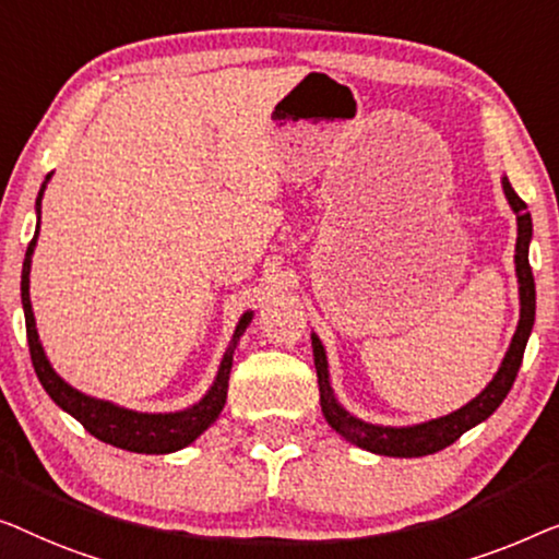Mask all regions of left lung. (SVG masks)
Returning a JSON list of instances; mask_svg holds the SVG:
<instances>
[{
    "label": "left lung",
    "instance_id": "8db88e82",
    "mask_svg": "<svg viewBox=\"0 0 559 559\" xmlns=\"http://www.w3.org/2000/svg\"><path fill=\"white\" fill-rule=\"evenodd\" d=\"M501 190L509 207L516 215V248H514V269H516V283H519V321L516 332L509 342V349L497 374L491 382L478 392L474 400L459 411L440 415V418L413 423V426H380V423H367L352 415L334 395L332 377H329V359L326 349L317 334L311 332V349H313V365H317L319 377V397H321V413L329 426L352 445L361 448V451L377 453V455H392V459H420V455L438 453L455 443L466 430L476 428L484 423L493 411L504 403V397L512 390L516 380L519 367H522V357L530 342L532 326H534V309H537V294H534V276L530 269V242H532V215L526 212L524 200L514 192L507 177H501Z\"/></svg>",
    "mask_w": 559,
    "mask_h": 559
}]
</instances>
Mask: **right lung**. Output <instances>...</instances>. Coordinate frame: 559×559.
I'll use <instances>...</instances> for the list:
<instances>
[{"label": "right lung", "mask_w": 559, "mask_h": 559, "mask_svg": "<svg viewBox=\"0 0 559 559\" xmlns=\"http://www.w3.org/2000/svg\"><path fill=\"white\" fill-rule=\"evenodd\" d=\"M52 171L45 177L40 187V194H37L35 212L37 219H40L43 212V194L45 187L50 182ZM40 227V225H37ZM37 233L29 242L25 263H22V309H25V324H27V344H29V357H33V367L37 372V380L43 382L47 395L52 397V403L66 411L68 415L81 423V426L88 430L91 436L104 440L108 445L123 448V451L131 453H148V455H162V453H175L182 451L190 443H194L204 430H207L212 423L219 418L223 413L225 400H227V380H230L233 369V355L235 347H238L240 336L246 334V329L253 321V311H246L235 326L233 340L227 344L223 359H219L217 374L212 380L210 390L198 400V403L185 407V411L175 413H139L129 411V407H121L111 403V400L91 397L85 392L75 390L73 384H68L62 377L55 372L50 359L45 355V347L40 342V334H37V321L33 311V301H29V269H33V255L37 246Z\"/></svg>", "instance_id": "add662e5"}]
</instances>
